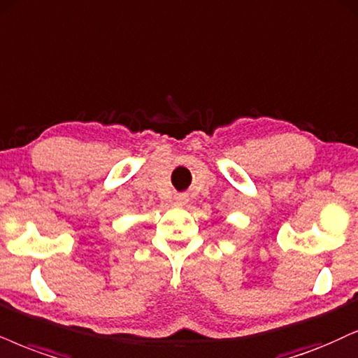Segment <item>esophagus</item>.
I'll return each instance as SVG.
<instances>
[{"label": "esophagus", "mask_w": 358, "mask_h": 358, "mask_svg": "<svg viewBox=\"0 0 358 358\" xmlns=\"http://www.w3.org/2000/svg\"><path fill=\"white\" fill-rule=\"evenodd\" d=\"M176 201H178V204L184 206L187 202V197L186 196H178V197H176Z\"/></svg>", "instance_id": "esophagus-1"}]
</instances>
